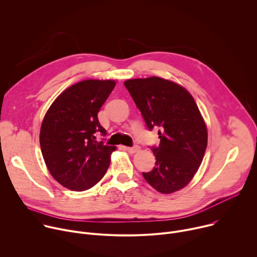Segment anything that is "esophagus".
I'll return each instance as SVG.
<instances>
[{
    "label": "esophagus",
    "mask_w": 257,
    "mask_h": 257,
    "mask_svg": "<svg viewBox=\"0 0 257 257\" xmlns=\"http://www.w3.org/2000/svg\"><path fill=\"white\" fill-rule=\"evenodd\" d=\"M125 150L128 153H130V154H135V153H137L139 151V146L138 145H134V146H132V148H125Z\"/></svg>",
    "instance_id": "34e87169"
}]
</instances>
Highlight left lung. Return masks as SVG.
I'll list each match as a JSON object with an SVG mask.
<instances>
[{
    "label": "left lung",
    "mask_w": 257,
    "mask_h": 257,
    "mask_svg": "<svg viewBox=\"0 0 257 257\" xmlns=\"http://www.w3.org/2000/svg\"><path fill=\"white\" fill-rule=\"evenodd\" d=\"M152 131L160 128L153 146L156 166L142 176L156 190L169 194L185 187L197 172L207 145V130L192 95L172 81L150 77L124 82Z\"/></svg>",
    "instance_id": "8db88e82"
}]
</instances>
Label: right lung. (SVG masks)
<instances>
[{"label":"right lung","instance_id":"1","mask_svg":"<svg viewBox=\"0 0 257 257\" xmlns=\"http://www.w3.org/2000/svg\"><path fill=\"white\" fill-rule=\"evenodd\" d=\"M116 85L113 80H83L63 91L44 118L40 142L46 165L61 185L84 191L104 176L115 146L96 140L106 131L97 113Z\"/></svg>","mask_w":257,"mask_h":257}]
</instances>
